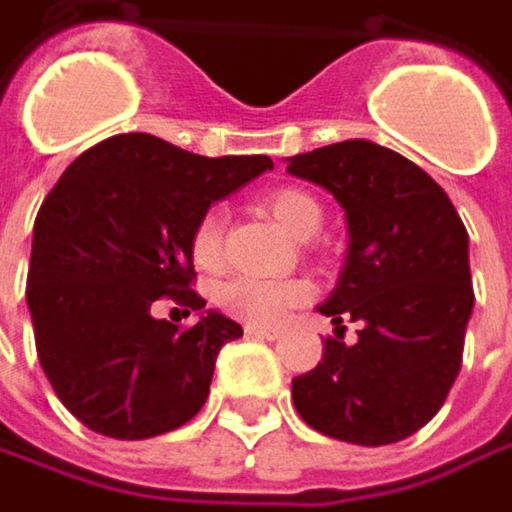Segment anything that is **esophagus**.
<instances>
[{"label":"esophagus","instance_id":"34e87169","mask_svg":"<svg viewBox=\"0 0 512 512\" xmlns=\"http://www.w3.org/2000/svg\"><path fill=\"white\" fill-rule=\"evenodd\" d=\"M246 335H252V338H260V341H278L280 338V329H269V326H246Z\"/></svg>","mask_w":512,"mask_h":512}]
</instances>
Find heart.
<instances>
[{
	"label": "heart",
	"instance_id": "b5f03b06",
	"mask_svg": "<svg viewBox=\"0 0 512 512\" xmlns=\"http://www.w3.org/2000/svg\"><path fill=\"white\" fill-rule=\"evenodd\" d=\"M263 209L295 240H309L321 229V206L303 189H275L263 197ZM223 229H226V214L220 209H206L191 226V260L206 272L223 263ZM214 300L226 315L237 321L252 326H278L289 318V312L312 300V286L306 280L232 278L217 286Z\"/></svg>",
	"mask_w": 512,
	"mask_h": 512
}]
</instances>
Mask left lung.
I'll return each instance as SVG.
<instances>
[{"mask_svg": "<svg viewBox=\"0 0 512 512\" xmlns=\"http://www.w3.org/2000/svg\"><path fill=\"white\" fill-rule=\"evenodd\" d=\"M289 174L326 189L346 212L349 249L315 369L292 381L300 418L318 433L381 447L418 433L456 381L473 315L470 237L447 191L412 160L369 140L289 157ZM359 338L343 344V323Z\"/></svg>", "mask_w": 512, "mask_h": 512, "instance_id": "1", "label": "left lung"}]
</instances>
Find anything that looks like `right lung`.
<instances>
[{
    "label": "right lung",
    "instance_id": "add662e5",
    "mask_svg": "<svg viewBox=\"0 0 512 512\" xmlns=\"http://www.w3.org/2000/svg\"><path fill=\"white\" fill-rule=\"evenodd\" d=\"M269 168L266 154L200 157L117 134L56 180L36 214L25 298L39 364L88 430L143 441L206 404L217 352L243 335L240 323L209 309L180 329L151 309L160 298L186 315L206 306L191 292V226Z\"/></svg>",
    "mask_w": 512,
    "mask_h": 512
}]
</instances>
